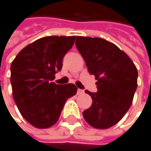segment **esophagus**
<instances>
[{"instance_id": "34e87169", "label": "esophagus", "mask_w": 151, "mask_h": 151, "mask_svg": "<svg viewBox=\"0 0 151 151\" xmlns=\"http://www.w3.org/2000/svg\"><path fill=\"white\" fill-rule=\"evenodd\" d=\"M83 93H84V91H83V90L78 89V91H77V94H78V95H81V94Z\"/></svg>"}]
</instances>
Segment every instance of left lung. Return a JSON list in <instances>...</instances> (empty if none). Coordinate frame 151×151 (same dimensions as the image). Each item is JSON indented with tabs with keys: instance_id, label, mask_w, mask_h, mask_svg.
Segmentation results:
<instances>
[{
	"instance_id": "8db88e82",
	"label": "left lung",
	"mask_w": 151,
	"mask_h": 151,
	"mask_svg": "<svg viewBox=\"0 0 151 151\" xmlns=\"http://www.w3.org/2000/svg\"><path fill=\"white\" fill-rule=\"evenodd\" d=\"M76 47L89 73L97 80L96 93L85 91L92 104L83 116L94 128H109L124 117L132 103L137 87V67L124 51L105 39L77 37Z\"/></svg>"
}]
</instances>
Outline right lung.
Masks as SVG:
<instances>
[{
	"label": "right lung",
	"instance_id": "obj_1",
	"mask_svg": "<svg viewBox=\"0 0 151 151\" xmlns=\"http://www.w3.org/2000/svg\"><path fill=\"white\" fill-rule=\"evenodd\" d=\"M75 38V36L39 38L24 47L11 64L14 102L23 117L37 128L55 125L67 99L77 93L73 84L51 82L61 70L63 57Z\"/></svg>",
	"mask_w": 151,
	"mask_h": 151
}]
</instances>
